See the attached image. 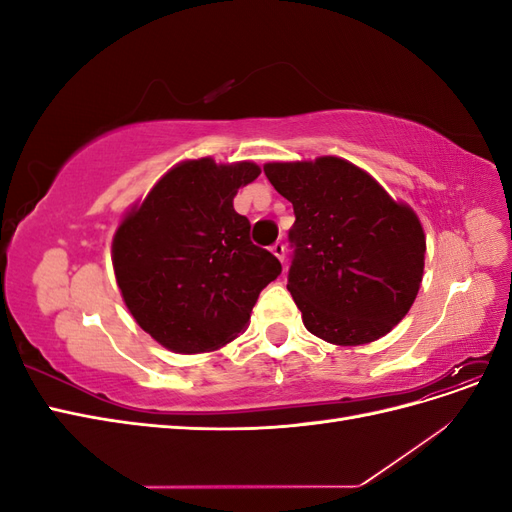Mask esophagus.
<instances>
[{"label":"esophagus","mask_w":512,"mask_h":512,"mask_svg":"<svg viewBox=\"0 0 512 512\" xmlns=\"http://www.w3.org/2000/svg\"><path fill=\"white\" fill-rule=\"evenodd\" d=\"M271 252L277 256V260L284 262V258H286V245L277 241V243H273V245H271Z\"/></svg>","instance_id":"1"}]
</instances>
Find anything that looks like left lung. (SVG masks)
<instances>
[{"instance_id": "left-lung-1", "label": "left lung", "mask_w": 512, "mask_h": 512, "mask_svg": "<svg viewBox=\"0 0 512 512\" xmlns=\"http://www.w3.org/2000/svg\"><path fill=\"white\" fill-rule=\"evenodd\" d=\"M294 209L288 290L305 329L335 346H363L404 320L423 282L425 230L367 170L320 156L269 162Z\"/></svg>"}]
</instances>
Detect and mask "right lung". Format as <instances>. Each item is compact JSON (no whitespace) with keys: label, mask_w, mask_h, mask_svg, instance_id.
<instances>
[{"label":"right lung","mask_w":512,"mask_h":512,"mask_svg":"<svg viewBox=\"0 0 512 512\" xmlns=\"http://www.w3.org/2000/svg\"><path fill=\"white\" fill-rule=\"evenodd\" d=\"M254 162L183 160L123 215L113 269L136 324L179 354L213 352L250 324L260 290L282 273L232 207Z\"/></svg>","instance_id":"obj_1"}]
</instances>
